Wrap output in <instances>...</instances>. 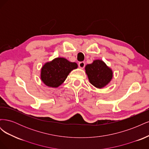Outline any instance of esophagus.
<instances>
[{"mask_svg":"<svg viewBox=\"0 0 149 149\" xmlns=\"http://www.w3.org/2000/svg\"><path fill=\"white\" fill-rule=\"evenodd\" d=\"M85 66V63L84 61H81L79 63V67L80 68H83Z\"/></svg>","mask_w":149,"mask_h":149,"instance_id":"obj_1","label":"esophagus"}]
</instances>
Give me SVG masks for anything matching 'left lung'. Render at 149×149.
Returning <instances> with one entry per match:
<instances>
[{"mask_svg":"<svg viewBox=\"0 0 149 149\" xmlns=\"http://www.w3.org/2000/svg\"><path fill=\"white\" fill-rule=\"evenodd\" d=\"M85 70L90 83L97 88L106 86L113 76L112 70L100 60H96L93 63L87 65Z\"/></svg>","mask_w":149,"mask_h":149,"instance_id":"1","label":"left lung"}]
</instances>
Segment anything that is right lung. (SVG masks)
I'll return each mask as SVG.
<instances>
[{
	"label": "right lung",
	"mask_w": 149,
	"mask_h": 149,
	"mask_svg": "<svg viewBox=\"0 0 149 149\" xmlns=\"http://www.w3.org/2000/svg\"><path fill=\"white\" fill-rule=\"evenodd\" d=\"M78 68L74 62L64 58H56L45 64L41 70V79L47 86L57 88L63 83L70 72Z\"/></svg>",
	"instance_id": "1"
}]
</instances>
